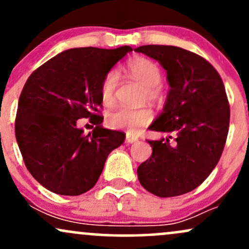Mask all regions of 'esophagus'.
Returning a JSON list of instances; mask_svg holds the SVG:
<instances>
[{
	"label": "esophagus",
	"instance_id": "34e87169",
	"mask_svg": "<svg viewBox=\"0 0 249 249\" xmlns=\"http://www.w3.org/2000/svg\"><path fill=\"white\" fill-rule=\"evenodd\" d=\"M137 141H138V138H137V137L126 134V142H128V144H132V142H136Z\"/></svg>",
	"mask_w": 249,
	"mask_h": 249
}]
</instances>
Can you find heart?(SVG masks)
I'll use <instances>...</instances> for the list:
<instances>
[{
  "instance_id": "1",
  "label": "heart",
  "mask_w": 249,
  "mask_h": 249,
  "mask_svg": "<svg viewBox=\"0 0 249 249\" xmlns=\"http://www.w3.org/2000/svg\"><path fill=\"white\" fill-rule=\"evenodd\" d=\"M125 71L128 76L138 81L145 87L144 97L150 101H157L162 93L160 84L162 75L157 63L145 57H134L127 62ZM118 87V73L108 71L101 83V101L104 105H111L115 101V93ZM152 121V112L146 107L130 108L116 107L107 116V123L111 128L126 130L130 133H137L142 127Z\"/></svg>"
}]
</instances>
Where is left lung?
<instances>
[{"label":"left lung","instance_id":"1","mask_svg":"<svg viewBox=\"0 0 249 249\" xmlns=\"http://www.w3.org/2000/svg\"><path fill=\"white\" fill-rule=\"evenodd\" d=\"M134 51L160 63L171 87L150 130L172 136L147 141L152 156L137 170L139 182L160 198L181 196L206 180L224 151L231 115L224 82L204 57L182 48L142 45Z\"/></svg>","mask_w":249,"mask_h":249}]
</instances>
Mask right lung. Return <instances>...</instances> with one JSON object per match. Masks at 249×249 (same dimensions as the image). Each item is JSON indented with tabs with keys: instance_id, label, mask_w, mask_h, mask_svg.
<instances>
[{
	"instance_id": "right-lung-1",
	"label": "right lung",
	"mask_w": 249,
	"mask_h": 249,
	"mask_svg": "<svg viewBox=\"0 0 249 249\" xmlns=\"http://www.w3.org/2000/svg\"><path fill=\"white\" fill-rule=\"evenodd\" d=\"M132 48H75L37 68L18 99L15 134L25 166L42 186L61 196L91 190L108 153L125 134L101 126V83ZM96 127L85 135L78 119Z\"/></svg>"
}]
</instances>
